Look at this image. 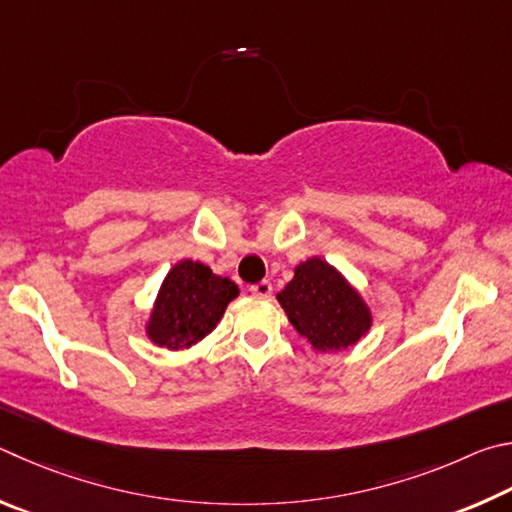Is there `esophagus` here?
Masks as SVG:
<instances>
[{
	"instance_id": "1",
	"label": "esophagus",
	"mask_w": 512,
	"mask_h": 512,
	"mask_svg": "<svg viewBox=\"0 0 512 512\" xmlns=\"http://www.w3.org/2000/svg\"><path fill=\"white\" fill-rule=\"evenodd\" d=\"M251 294H256V297H270L272 294V283L270 281H258L249 288Z\"/></svg>"
}]
</instances>
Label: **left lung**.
Masks as SVG:
<instances>
[{
  "instance_id": "left-lung-1",
  "label": "left lung",
  "mask_w": 512,
  "mask_h": 512,
  "mask_svg": "<svg viewBox=\"0 0 512 512\" xmlns=\"http://www.w3.org/2000/svg\"><path fill=\"white\" fill-rule=\"evenodd\" d=\"M279 303L299 335L324 353L353 346L371 326L360 294L321 258H310L294 270Z\"/></svg>"
}]
</instances>
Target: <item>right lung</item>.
<instances>
[{"mask_svg":"<svg viewBox=\"0 0 512 512\" xmlns=\"http://www.w3.org/2000/svg\"><path fill=\"white\" fill-rule=\"evenodd\" d=\"M236 297L238 285L215 276L206 265L177 263L161 285L148 335L157 346L170 351L193 346L211 333L227 303Z\"/></svg>","mask_w":512,"mask_h":512,"instance_id":"add662e5","label":"right lung"}]
</instances>
